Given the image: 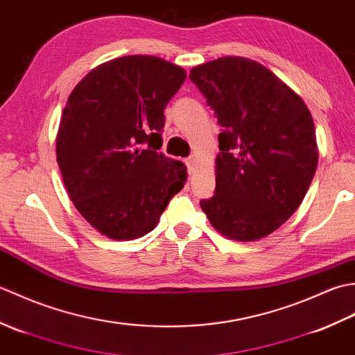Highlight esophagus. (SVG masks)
Returning <instances> with one entry per match:
<instances>
[{
  "label": "esophagus",
  "mask_w": 355,
  "mask_h": 355,
  "mask_svg": "<svg viewBox=\"0 0 355 355\" xmlns=\"http://www.w3.org/2000/svg\"><path fill=\"white\" fill-rule=\"evenodd\" d=\"M186 166H187V171H189V173H193V171L197 169V158L195 157L186 158Z\"/></svg>",
  "instance_id": "1"
}]
</instances>
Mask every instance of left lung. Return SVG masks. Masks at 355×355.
<instances>
[{
  "label": "left lung",
  "instance_id": "left-lung-1",
  "mask_svg": "<svg viewBox=\"0 0 355 355\" xmlns=\"http://www.w3.org/2000/svg\"><path fill=\"white\" fill-rule=\"evenodd\" d=\"M189 78L223 126L215 195L200 201L202 212L225 238H266L296 212L313 182L319 149L311 112L248 58H218L193 67Z\"/></svg>",
  "mask_w": 355,
  "mask_h": 355
}]
</instances>
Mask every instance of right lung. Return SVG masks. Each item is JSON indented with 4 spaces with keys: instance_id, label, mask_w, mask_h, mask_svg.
Listing matches in <instances>:
<instances>
[{
    "instance_id": "1",
    "label": "right lung",
    "mask_w": 355,
    "mask_h": 355,
    "mask_svg": "<svg viewBox=\"0 0 355 355\" xmlns=\"http://www.w3.org/2000/svg\"><path fill=\"white\" fill-rule=\"evenodd\" d=\"M184 79L183 67L131 55L97 65L69 96L56 160L74 207L110 239L145 236L183 189L186 166L158 149Z\"/></svg>"
}]
</instances>
